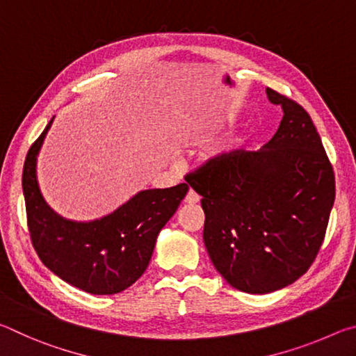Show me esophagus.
Wrapping results in <instances>:
<instances>
[{
  "label": "esophagus",
  "mask_w": 356,
  "mask_h": 356,
  "mask_svg": "<svg viewBox=\"0 0 356 356\" xmlns=\"http://www.w3.org/2000/svg\"><path fill=\"white\" fill-rule=\"evenodd\" d=\"M200 195H197V193L195 191V190H188V193H186V196H185V202L186 204H196V202H200Z\"/></svg>",
  "instance_id": "1"
}]
</instances>
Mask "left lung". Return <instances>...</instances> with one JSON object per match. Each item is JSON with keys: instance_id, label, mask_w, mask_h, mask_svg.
I'll list each match as a JSON object with an SVG mask.
<instances>
[{"instance_id": "obj_1", "label": "left lung", "mask_w": 356, "mask_h": 356, "mask_svg": "<svg viewBox=\"0 0 356 356\" xmlns=\"http://www.w3.org/2000/svg\"><path fill=\"white\" fill-rule=\"evenodd\" d=\"M282 120L259 152L216 156L186 177L206 213L204 243L234 289L270 293L314 261L334 204V172L308 113L267 88Z\"/></svg>"}]
</instances>
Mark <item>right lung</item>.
<instances>
[{
	"label": "right lung",
	"instance_id": "obj_1",
	"mask_svg": "<svg viewBox=\"0 0 356 356\" xmlns=\"http://www.w3.org/2000/svg\"><path fill=\"white\" fill-rule=\"evenodd\" d=\"M53 119L29 149L23 166L34 250L45 267L70 286L94 295L122 292L146 272L156 237L176 213L188 185L141 190L102 218H64L48 206L38 180V156Z\"/></svg>",
	"mask_w": 356,
	"mask_h": 356
}]
</instances>
